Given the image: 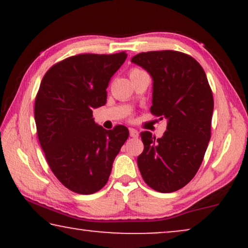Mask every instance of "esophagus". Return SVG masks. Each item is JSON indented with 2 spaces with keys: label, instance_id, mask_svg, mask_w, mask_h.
<instances>
[{
  "label": "esophagus",
  "instance_id": "obj_1",
  "mask_svg": "<svg viewBox=\"0 0 248 248\" xmlns=\"http://www.w3.org/2000/svg\"><path fill=\"white\" fill-rule=\"evenodd\" d=\"M130 137L138 138L139 137V132L135 130V128H130Z\"/></svg>",
  "mask_w": 248,
  "mask_h": 248
}]
</instances>
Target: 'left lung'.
Masks as SVG:
<instances>
[{
	"mask_svg": "<svg viewBox=\"0 0 248 248\" xmlns=\"http://www.w3.org/2000/svg\"><path fill=\"white\" fill-rule=\"evenodd\" d=\"M152 78L151 113L167 120L155 139L141 132L138 166L144 182L160 193L184 187L198 172L211 138L213 96L204 70L175 50L140 53L131 60ZM162 118V117H161Z\"/></svg>",
	"mask_w": 248,
	"mask_h": 248,
	"instance_id": "obj_1",
	"label": "left lung"
}]
</instances>
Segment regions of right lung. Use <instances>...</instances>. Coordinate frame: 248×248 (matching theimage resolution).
<instances>
[{
    "mask_svg": "<svg viewBox=\"0 0 248 248\" xmlns=\"http://www.w3.org/2000/svg\"><path fill=\"white\" fill-rule=\"evenodd\" d=\"M126 57L124 52L71 56L50 67L40 83L35 101L39 143L57 179L79 194L106 185L128 138L127 127L107 131L93 117L106 104L110 78Z\"/></svg>",
    "mask_w": 248,
    "mask_h": 248,
    "instance_id": "obj_1",
    "label": "right lung"
}]
</instances>
